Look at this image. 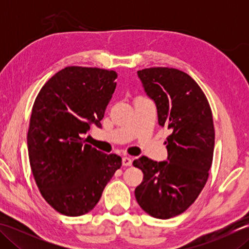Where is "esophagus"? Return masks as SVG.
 Listing matches in <instances>:
<instances>
[{
  "label": "esophagus",
  "instance_id": "1",
  "mask_svg": "<svg viewBox=\"0 0 249 249\" xmlns=\"http://www.w3.org/2000/svg\"><path fill=\"white\" fill-rule=\"evenodd\" d=\"M131 162H133V160H131V158H129V157L122 158V163H123V166H125V167L131 166Z\"/></svg>",
  "mask_w": 249,
  "mask_h": 249
}]
</instances>
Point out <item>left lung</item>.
<instances>
[{"mask_svg": "<svg viewBox=\"0 0 249 249\" xmlns=\"http://www.w3.org/2000/svg\"><path fill=\"white\" fill-rule=\"evenodd\" d=\"M137 72L156 104L158 124L171 134L165 142L168 161L145 156L134 160L143 172L135 196L147 214L169 219L184 213L208 181L215 144L213 114L203 91L186 72L169 67Z\"/></svg>", "mask_w": 249, "mask_h": 249, "instance_id": "8db88e82", "label": "left lung"}]
</instances>
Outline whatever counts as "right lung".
<instances>
[{
    "mask_svg": "<svg viewBox=\"0 0 249 249\" xmlns=\"http://www.w3.org/2000/svg\"><path fill=\"white\" fill-rule=\"evenodd\" d=\"M114 71L68 66L40 89L32 108L28 151L32 173L51 208L81 216L97 204L122 158L84 143L89 126L100 127L116 87Z\"/></svg>",
    "mask_w": 249,
    "mask_h": 249,
    "instance_id": "right-lung-1",
    "label": "right lung"
}]
</instances>
